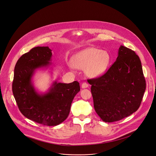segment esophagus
<instances>
[{"label": "esophagus", "instance_id": "1", "mask_svg": "<svg viewBox=\"0 0 156 156\" xmlns=\"http://www.w3.org/2000/svg\"><path fill=\"white\" fill-rule=\"evenodd\" d=\"M88 87V84H87V83H85V82H84V83H82V84H81V87L82 88H86V87Z\"/></svg>", "mask_w": 156, "mask_h": 156}]
</instances>
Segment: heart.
<instances>
[{
    "instance_id": "1",
    "label": "heart",
    "mask_w": 156,
    "mask_h": 156,
    "mask_svg": "<svg viewBox=\"0 0 156 156\" xmlns=\"http://www.w3.org/2000/svg\"><path fill=\"white\" fill-rule=\"evenodd\" d=\"M73 63L76 68L84 70L88 76L94 78L101 76L106 72L110 63V57L105 51L89 48L76 54Z\"/></svg>"
}]
</instances>
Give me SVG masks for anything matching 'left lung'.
Returning a JSON list of instances; mask_svg holds the SVG:
<instances>
[{"label": "left lung", "instance_id": "obj_1", "mask_svg": "<svg viewBox=\"0 0 156 156\" xmlns=\"http://www.w3.org/2000/svg\"><path fill=\"white\" fill-rule=\"evenodd\" d=\"M87 81L91 85L96 112L105 122L119 121L136 112L146 90L139 57L123 46L104 75Z\"/></svg>", "mask_w": 156, "mask_h": 156}]
</instances>
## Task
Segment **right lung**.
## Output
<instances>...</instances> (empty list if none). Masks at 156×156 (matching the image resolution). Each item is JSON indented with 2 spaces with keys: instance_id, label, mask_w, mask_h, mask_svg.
Masks as SVG:
<instances>
[{
  "instance_id": "1",
  "label": "right lung",
  "mask_w": 156,
  "mask_h": 156,
  "mask_svg": "<svg viewBox=\"0 0 156 156\" xmlns=\"http://www.w3.org/2000/svg\"><path fill=\"white\" fill-rule=\"evenodd\" d=\"M52 50L36 47L17 61L14 70L12 91L21 114L36 123L56 126L68 117L74 97L80 91V84L54 81L48 92L40 94L34 87L32 78L37 69L52 63Z\"/></svg>"
}]
</instances>
